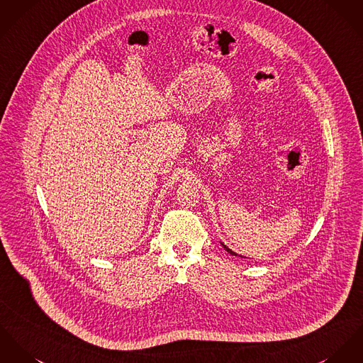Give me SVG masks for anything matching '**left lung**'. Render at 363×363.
Wrapping results in <instances>:
<instances>
[{"label":"left lung","instance_id":"1","mask_svg":"<svg viewBox=\"0 0 363 363\" xmlns=\"http://www.w3.org/2000/svg\"><path fill=\"white\" fill-rule=\"evenodd\" d=\"M221 245H223V249H225V250L228 251V252H229V254H232V255H239V254H236V252H235V251L230 250V249H229V247H226V246H225V245H223V242H221ZM239 257H242V258H247V257H243V255H239Z\"/></svg>","mask_w":363,"mask_h":363}]
</instances>
